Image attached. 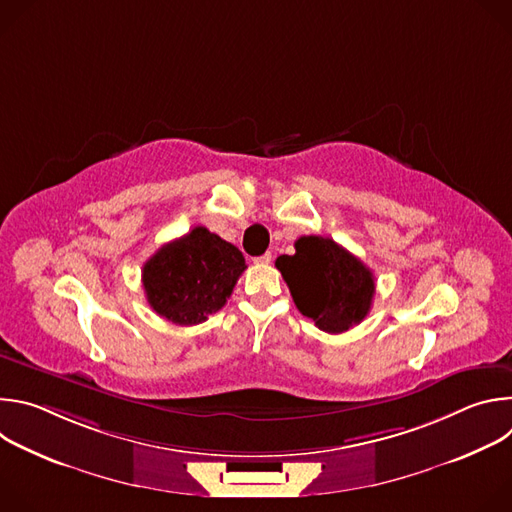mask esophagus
<instances>
[{
  "label": "esophagus",
  "instance_id": "obj_1",
  "mask_svg": "<svg viewBox=\"0 0 512 512\" xmlns=\"http://www.w3.org/2000/svg\"><path fill=\"white\" fill-rule=\"evenodd\" d=\"M257 265H267V263H271V253H263L261 257H255L253 259Z\"/></svg>",
  "mask_w": 512,
  "mask_h": 512
}]
</instances>
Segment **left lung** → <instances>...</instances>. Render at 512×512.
Returning a JSON list of instances; mask_svg holds the SVG:
<instances>
[{
	"mask_svg": "<svg viewBox=\"0 0 512 512\" xmlns=\"http://www.w3.org/2000/svg\"><path fill=\"white\" fill-rule=\"evenodd\" d=\"M294 255H281V271L298 310L328 332L340 334L360 324L375 296L373 271L328 237H300Z\"/></svg>",
	"mask_w": 512,
	"mask_h": 512,
	"instance_id": "obj_1",
	"label": "left lung"
}]
</instances>
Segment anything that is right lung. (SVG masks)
Returning a JSON list of instances; mask_svg holds the SVG:
<instances>
[{
	"label": "right lung",
	"mask_w": 512,
	"mask_h": 512,
	"mask_svg": "<svg viewBox=\"0 0 512 512\" xmlns=\"http://www.w3.org/2000/svg\"><path fill=\"white\" fill-rule=\"evenodd\" d=\"M245 267L235 245L194 227L145 261L141 281L158 316L178 326H194L227 304Z\"/></svg>",
	"instance_id": "add662e5"
}]
</instances>
